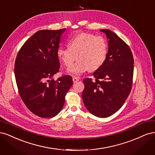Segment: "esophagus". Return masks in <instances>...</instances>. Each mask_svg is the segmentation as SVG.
Returning <instances> with one entry per match:
<instances>
[{
    "instance_id": "obj_1",
    "label": "esophagus",
    "mask_w": 155,
    "mask_h": 155,
    "mask_svg": "<svg viewBox=\"0 0 155 155\" xmlns=\"http://www.w3.org/2000/svg\"><path fill=\"white\" fill-rule=\"evenodd\" d=\"M72 80H73L74 83H76L79 80V78H77V77H73Z\"/></svg>"
}]
</instances>
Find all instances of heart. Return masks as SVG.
<instances>
[{
	"label": "heart",
	"instance_id": "1",
	"mask_svg": "<svg viewBox=\"0 0 155 155\" xmlns=\"http://www.w3.org/2000/svg\"><path fill=\"white\" fill-rule=\"evenodd\" d=\"M107 51V43L104 37L83 32L70 39L68 46H59L57 55L67 67L72 66L78 56L77 63L68 69L70 74L78 76L89 69L100 68L105 61Z\"/></svg>",
	"mask_w": 155,
	"mask_h": 155
}]
</instances>
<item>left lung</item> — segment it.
Segmentation results:
<instances>
[{
	"instance_id": "obj_1",
	"label": "left lung",
	"mask_w": 155,
	"mask_h": 155,
	"mask_svg": "<svg viewBox=\"0 0 155 155\" xmlns=\"http://www.w3.org/2000/svg\"><path fill=\"white\" fill-rule=\"evenodd\" d=\"M108 52L105 61L93 73L95 80H83L82 98L87 109L99 118L118 111L128 97L133 85L134 59L129 46L115 33L107 29Z\"/></svg>"
}]
</instances>
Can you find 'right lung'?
Returning <instances> with one entry per match:
<instances>
[{
    "mask_svg": "<svg viewBox=\"0 0 155 155\" xmlns=\"http://www.w3.org/2000/svg\"><path fill=\"white\" fill-rule=\"evenodd\" d=\"M65 30L37 31L22 46L15 59L19 95L28 109L42 118H52L61 110L73 84L69 75L53 79L59 71L57 50Z\"/></svg>",
    "mask_w": 155,
    "mask_h": 155,
    "instance_id": "add662e5",
    "label": "right lung"
}]
</instances>
